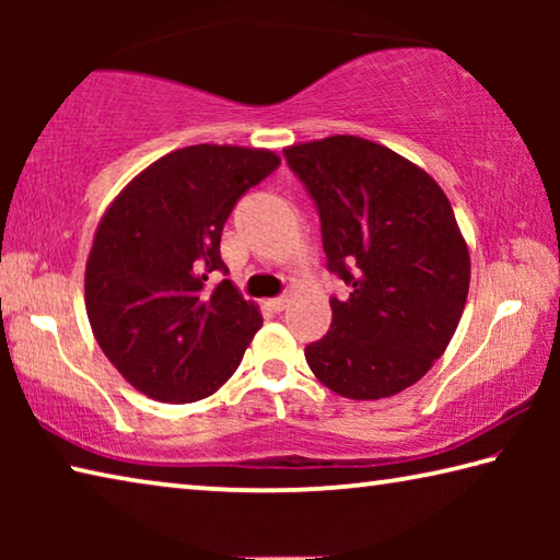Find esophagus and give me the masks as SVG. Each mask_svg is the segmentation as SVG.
I'll list each match as a JSON object with an SVG mask.
<instances>
[{
	"label": "esophagus",
	"mask_w": 560,
	"mask_h": 560,
	"mask_svg": "<svg viewBox=\"0 0 560 560\" xmlns=\"http://www.w3.org/2000/svg\"><path fill=\"white\" fill-rule=\"evenodd\" d=\"M287 303H289L287 296H277V299H269L267 306H269V311H273V314H281V311L287 308Z\"/></svg>",
	"instance_id": "34e87169"
}]
</instances>
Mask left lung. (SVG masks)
Masks as SVG:
<instances>
[{"label": "left lung", "mask_w": 560, "mask_h": 560, "mask_svg": "<svg viewBox=\"0 0 560 560\" xmlns=\"http://www.w3.org/2000/svg\"><path fill=\"white\" fill-rule=\"evenodd\" d=\"M320 220L326 267L348 287L330 296L328 334L308 343L320 383L350 400L415 385L457 330L469 252L452 205L424 170L371 140L334 136L283 150Z\"/></svg>", "instance_id": "1"}]
</instances>
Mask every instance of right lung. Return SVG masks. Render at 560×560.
<instances>
[{
  "mask_svg": "<svg viewBox=\"0 0 560 560\" xmlns=\"http://www.w3.org/2000/svg\"><path fill=\"white\" fill-rule=\"evenodd\" d=\"M279 167L269 150L189 145L143 170L108 207L86 264V311L120 375L160 402L212 395L261 326L226 277L220 240L246 189Z\"/></svg>",
  "mask_w": 560,
  "mask_h": 560,
  "instance_id": "right-lung-1",
  "label": "right lung"
}]
</instances>
